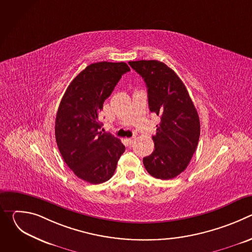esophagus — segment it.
<instances>
[{
  "label": "esophagus",
  "instance_id": "obj_1",
  "mask_svg": "<svg viewBox=\"0 0 252 252\" xmlns=\"http://www.w3.org/2000/svg\"><path fill=\"white\" fill-rule=\"evenodd\" d=\"M135 140V137L134 136H132V137H129V138H126V141H127V143L128 145H132L133 143V141Z\"/></svg>",
  "mask_w": 252,
  "mask_h": 252
}]
</instances>
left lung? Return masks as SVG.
I'll list each match as a JSON object with an SVG mask.
<instances>
[{
	"instance_id": "obj_1",
	"label": "left lung",
	"mask_w": 252,
	"mask_h": 252,
	"mask_svg": "<svg viewBox=\"0 0 252 252\" xmlns=\"http://www.w3.org/2000/svg\"><path fill=\"white\" fill-rule=\"evenodd\" d=\"M128 63L147 85L150 111L160 117L153 136L155 151L143 158V164L152 176L171 179L188 167L197 147L200 124L195 106L183 81L165 63Z\"/></svg>"
}]
</instances>
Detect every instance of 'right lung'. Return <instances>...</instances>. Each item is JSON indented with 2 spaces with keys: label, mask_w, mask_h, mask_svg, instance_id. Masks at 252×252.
<instances>
[{
  "label": "right lung",
  "mask_w": 252,
  "mask_h": 252,
  "mask_svg": "<svg viewBox=\"0 0 252 252\" xmlns=\"http://www.w3.org/2000/svg\"><path fill=\"white\" fill-rule=\"evenodd\" d=\"M130 68L122 63L88 65L67 87L56 118V140L66 165L83 181L104 183L114 175L126 148L111 133L98 129L103 101Z\"/></svg>",
  "instance_id": "obj_1"
}]
</instances>
